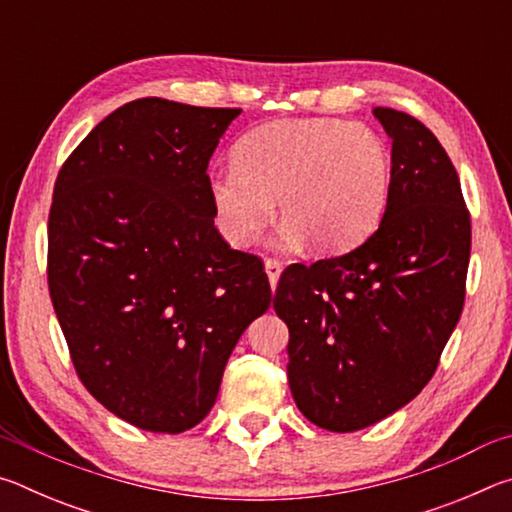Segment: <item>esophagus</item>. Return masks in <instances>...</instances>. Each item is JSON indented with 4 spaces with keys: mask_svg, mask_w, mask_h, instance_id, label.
Returning <instances> with one entry per match:
<instances>
[{
    "mask_svg": "<svg viewBox=\"0 0 512 512\" xmlns=\"http://www.w3.org/2000/svg\"><path fill=\"white\" fill-rule=\"evenodd\" d=\"M264 271L268 275V282H271V289L275 291L277 280H280V273H282V262H280V259H266Z\"/></svg>",
    "mask_w": 512,
    "mask_h": 512,
    "instance_id": "esophagus-1",
    "label": "esophagus"
}]
</instances>
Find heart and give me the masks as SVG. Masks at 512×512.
I'll use <instances>...</instances> for the list:
<instances>
[{"label":"heart","instance_id":"heart-1","mask_svg":"<svg viewBox=\"0 0 512 512\" xmlns=\"http://www.w3.org/2000/svg\"><path fill=\"white\" fill-rule=\"evenodd\" d=\"M237 169L210 176L216 225L232 246H248L280 207L284 237L316 253L366 239L391 192V151L359 121L287 119L241 140Z\"/></svg>","mask_w":512,"mask_h":512}]
</instances>
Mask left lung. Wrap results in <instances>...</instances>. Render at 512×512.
I'll list each match as a JSON object with an SVG mask.
<instances>
[{
    "label": "left lung",
    "instance_id": "left-lung-1",
    "mask_svg": "<svg viewBox=\"0 0 512 512\" xmlns=\"http://www.w3.org/2000/svg\"><path fill=\"white\" fill-rule=\"evenodd\" d=\"M393 140L384 219L341 257L293 264L273 309L289 327L296 406L327 431H359L429 384L461 318L472 228L452 160L427 126L375 108Z\"/></svg>",
    "mask_w": 512,
    "mask_h": 512
}]
</instances>
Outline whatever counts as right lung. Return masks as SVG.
Here are the masks:
<instances>
[{"mask_svg": "<svg viewBox=\"0 0 512 512\" xmlns=\"http://www.w3.org/2000/svg\"><path fill=\"white\" fill-rule=\"evenodd\" d=\"M239 112L131 101L56 178L47 280L60 329L94 400L144 431L196 427L271 305L262 259L214 228L207 164Z\"/></svg>", "mask_w": 512, "mask_h": 512, "instance_id": "right-lung-1", "label": "right lung"}]
</instances>
